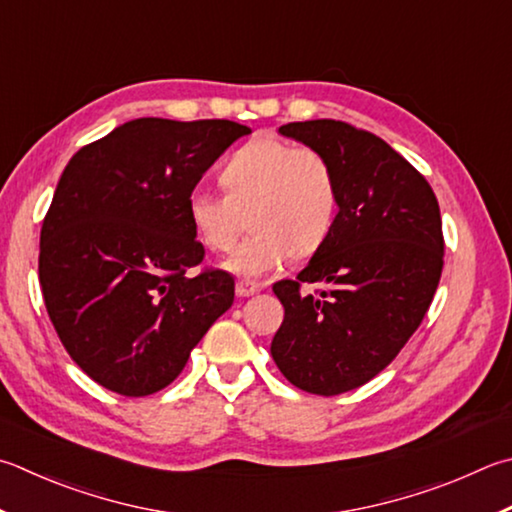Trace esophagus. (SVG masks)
Listing matches in <instances>:
<instances>
[{
  "mask_svg": "<svg viewBox=\"0 0 512 512\" xmlns=\"http://www.w3.org/2000/svg\"><path fill=\"white\" fill-rule=\"evenodd\" d=\"M235 291H237L239 297H250V295H255V293L262 291V284L253 282V280H237Z\"/></svg>",
  "mask_w": 512,
  "mask_h": 512,
  "instance_id": "1",
  "label": "esophagus"
}]
</instances>
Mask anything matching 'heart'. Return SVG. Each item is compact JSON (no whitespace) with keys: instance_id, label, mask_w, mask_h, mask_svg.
I'll use <instances>...</instances> for the list:
<instances>
[{"instance_id":"1","label":"heart","mask_w":512,"mask_h":512,"mask_svg":"<svg viewBox=\"0 0 512 512\" xmlns=\"http://www.w3.org/2000/svg\"><path fill=\"white\" fill-rule=\"evenodd\" d=\"M219 183L226 194L194 192L188 217L210 253H226L250 212L253 232L228 262L237 273L262 275L293 253L311 255L336 224L338 179L315 147L257 136L232 152Z\"/></svg>"}]
</instances>
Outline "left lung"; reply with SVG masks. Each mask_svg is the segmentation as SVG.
<instances>
[{"instance_id":"left-lung-1","label":"left lung","mask_w":512,"mask_h":512,"mask_svg":"<svg viewBox=\"0 0 512 512\" xmlns=\"http://www.w3.org/2000/svg\"><path fill=\"white\" fill-rule=\"evenodd\" d=\"M327 156L338 217L295 280L273 284L284 306L275 365L302 392L336 396L378 376L430 309L443 271L439 201L416 167L383 138L342 120L282 125ZM304 283H318L302 294Z\"/></svg>"}]
</instances>
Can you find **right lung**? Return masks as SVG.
<instances>
[{
    "label": "right lung",
    "instance_id": "add662e5",
    "mask_svg": "<svg viewBox=\"0 0 512 512\" xmlns=\"http://www.w3.org/2000/svg\"><path fill=\"white\" fill-rule=\"evenodd\" d=\"M232 120L136 118L71 156L40 232L46 313L98 385L147 396L181 374L235 300V280L201 266L188 199L237 138Z\"/></svg>",
    "mask_w": 512,
    "mask_h": 512
}]
</instances>
